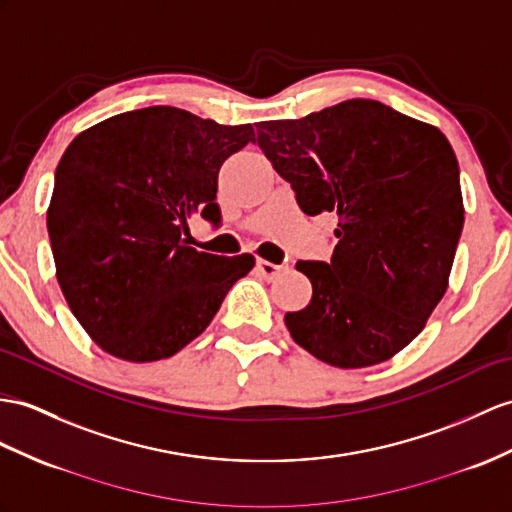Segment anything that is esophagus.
<instances>
[{
	"instance_id": "34e87169",
	"label": "esophagus",
	"mask_w": 512,
	"mask_h": 512,
	"mask_svg": "<svg viewBox=\"0 0 512 512\" xmlns=\"http://www.w3.org/2000/svg\"><path fill=\"white\" fill-rule=\"evenodd\" d=\"M256 269L260 271V276H263L265 280H276L280 273H284L289 267H286V265H273V263H269V260L258 258L256 260Z\"/></svg>"
}]
</instances>
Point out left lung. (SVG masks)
Here are the masks:
<instances>
[{"label":"left lung","mask_w":512,"mask_h":512,"mask_svg":"<svg viewBox=\"0 0 512 512\" xmlns=\"http://www.w3.org/2000/svg\"><path fill=\"white\" fill-rule=\"evenodd\" d=\"M256 141L306 215L339 219L330 263L295 265L313 297L284 315L293 341L341 369L393 358L445 295L463 232L450 141L376 99L260 121Z\"/></svg>","instance_id":"1"}]
</instances>
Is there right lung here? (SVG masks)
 Segmentation results:
<instances>
[{"label":"right lung","mask_w":512,"mask_h":512,"mask_svg":"<svg viewBox=\"0 0 512 512\" xmlns=\"http://www.w3.org/2000/svg\"><path fill=\"white\" fill-rule=\"evenodd\" d=\"M249 141V123L149 106L80 132L62 154L47 208L56 278L104 352L128 363L178 354L252 271V254L215 256L184 239L195 213L219 221V169Z\"/></svg>","instance_id":"1"}]
</instances>
